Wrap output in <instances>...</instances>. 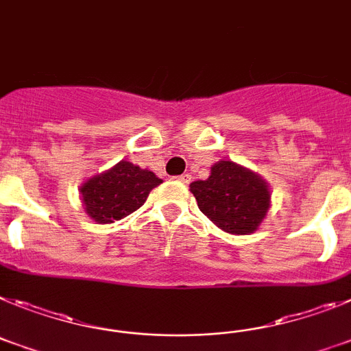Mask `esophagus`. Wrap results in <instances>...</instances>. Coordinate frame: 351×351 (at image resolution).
Masks as SVG:
<instances>
[{
	"label": "esophagus",
	"mask_w": 351,
	"mask_h": 351,
	"mask_svg": "<svg viewBox=\"0 0 351 351\" xmlns=\"http://www.w3.org/2000/svg\"><path fill=\"white\" fill-rule=\"evenodd\" d=\"M178 180L180 182H184V184H189V182H191V175H189V173H184V175L178 176Z\"/></svg>",
	"instance_id": "1"
}]
</instances>
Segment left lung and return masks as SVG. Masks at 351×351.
I'll list each match as a JSON object with an SVG mask.
<instances>
[{"label": "left lung", "mask_w": 351, "mask_h": 351, "mask_svg": "<svg viewBox=\"0 0 351 351\" xmlns=\"http://www.w3.org/2000/svg\"><path fill=\"white\" fill-rule=\"evenodd\" d=\"M191 193L201 212L231 234L258 230L270 205L263 180L231 160L213 164L208 178L191 184Z\"/></svg>", "instance_id": "obj_1"}]
</instances>
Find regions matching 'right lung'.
I'll list each match as a JSON object with an SVG mask.
<instances>
[{"instance_id":"add662e5","label":"right lung","mask_w":351,"mask_h":351,"mask_svg":"<svg viewBox=\"0 0 351 351\" xmlns=\"http://www.w3.org/2000/svg\"><path fill=\"white\" fill-rule=\"evenodd\" d=\"M162 180L148 169L121 160L81 187L86 213L100 224L120 221L143 206L152 189Z\"/></svg>"}]
</instances>
